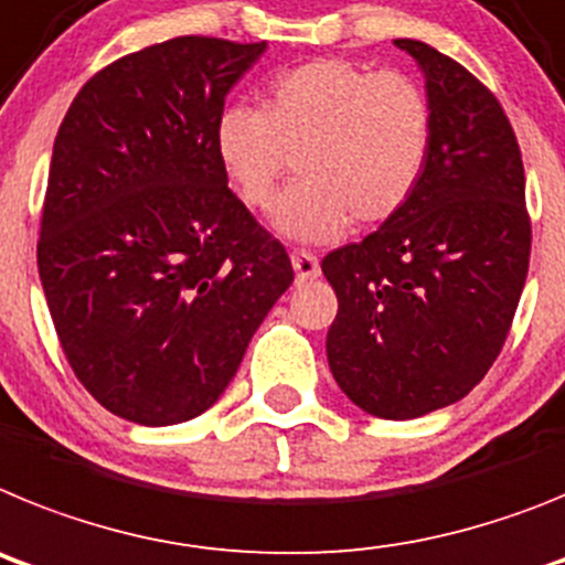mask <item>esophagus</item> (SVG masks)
Listing matches in <instances>:
<instances>
[{
    "instance_id": "esophagus-1",
    "label": "esophagus",
    "mask_w": 565,
    "mask_h": 565,
    "mask_svg": "<svg viewBox=\"0 0 565 565\" xmlns=\"http://www.w3.org/2000/svg\"><path fill=\"white\" fill-rule=\"evenodd\" d=\"M289 262H292V269H296V278L298 281H307V278H316L321 273V264L312 253L307 249H292L289 253Z\"/></svg>"
}]
</instances>
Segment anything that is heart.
Listing matches in <instances>:
<instances>
[{
  "label": "heart",
  "mask_w": 565,
  "mask_h": 565,
  "mask_svg": "<svg viewBox=\"0 0 565 565\" xmlns=\"http://www.w3.org/2000/svg\"><path fill=\"white\" fill-rule=\"evenodd\" d=\"M431 134V102L409 73L312 58L273 78L258 110L227 107L215 121V156L253 213L276 204L289 159H298L278 230L332 242L350 222L377 227L409 204L429 164Z\"/></svg>",
  "instance_id": "heart-1"
}]
</instances>
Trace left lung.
I'll use <instances>...</instances> for the list:
<instances>
[{
	"instance_id": "1",
	"label": "left lung",
	"mask_w": 565,
	"mask_h": 565,
	"mask_svg": "<svg viewBox=\"0 0 565 565\" xmlns=\"http://www.w3.org/2000/svg\"><path fill=\"white\" fill-rule=\"evenodd\" d=\"M435 116L418 190L364 242L321 262L338 296L327 358L347 398L418 418L475 390L507 343L532 253L518 136L460 62L415 39Z\"/></svg>"
}]
</instances>
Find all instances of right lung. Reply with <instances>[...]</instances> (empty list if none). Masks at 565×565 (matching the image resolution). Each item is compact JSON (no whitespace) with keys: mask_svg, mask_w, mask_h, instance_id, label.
<instances>
[{"mask_svg":"<svg viewBox=\"0 0 565 565\" xmlns=\"http://www.w3.org/2000/svg\"><path fill=\"white\" fill-rule=\"evenodd\" d=\"M264 42L175 36L93 73L53 141L36 264L78 384L145 426L218 401L292 284L227 188L215 121Z\"/></svg>","mask_w":565,"mask_h":565,"instance_id":"add662e5","label":"right lung"}]
</instances>
